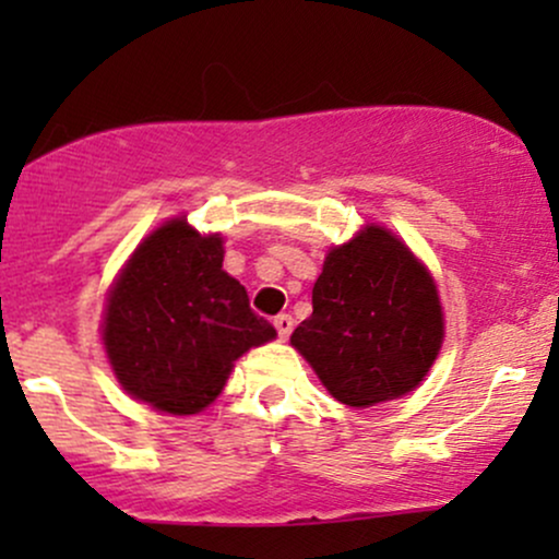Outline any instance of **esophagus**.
Instances as JSON below:
<instances>
[{
	"label": "esophagus",
	"mask_w": 559,
	"mask_h": 559,
	"mask_svg": "<svg viewBox=\"0 0 559 559\" xmlns=\"http://www.w3.org/2000/svg\"><path fill=\"white\" fill-rule=\"evenodd\" d=\"M273 325H275V331H278L281 338H288V333L294 331V318L286 316V312H284V316H275Z\"/></svg>",
	"instance_id": "esophagus-1"
}]
</instances>
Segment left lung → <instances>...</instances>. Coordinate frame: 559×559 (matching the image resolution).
I'll use <instances>...</instances> for the list:
<instances>
[{"label": "left lung", "mask_w": 559, "mask_h": 559, "mask_svg": "<svg viewBox=\"0 0 559 559\" xmlns=\"http://www.w3.org/2000/svg\"><path fill=\"white\" fill-rule=\"evenodd\" d=\"M441 342L444 316L431 273L381 226L331 249L312 286V316L292 333L294 349L349 407L413 391Z\"/></svg>", "instance_id": "1"}]
</instances>
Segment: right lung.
<instances>
[{
	"mask_svg": "<svg viewBox=\"0 0 559 559\" xmlns=\"http://www.w3.org/2000/svg\"><path fill=\"white\" fill-rule=\"evenodd\" d=\"M275 338L223 271L221 234L173 217L152 230L110 288L102 342L120 386L173 415H194L221 394L243 352Z\"/></svg>",
	"mask_w": 559,
	"mask_h": 559,
	"instance_id": "obj_1",
	"label": "right lung"
}]
</instances>
